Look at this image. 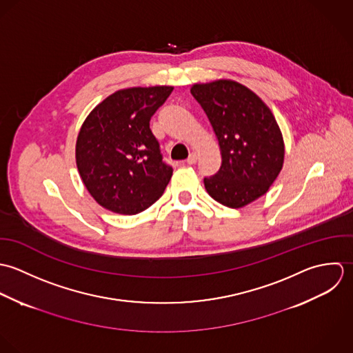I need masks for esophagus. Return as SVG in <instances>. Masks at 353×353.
I'll return each instance as SVG.
<instances>
[{
	"label": "esophagus",
	"instance_id": "obj_1",
	"mask_svg": "<svg viewBox=\"0 0 353 353\" xmlns=\"http://www.w3.org/2000/svg\"><path fill=\"white\" fill-rule=\"evenodd\" d=\"M196 161H198V154H196V152H191L190 157H188V159H187V163H188V165H195Z\"/></svg>",
	"mask_w": 353,
	"mask_h": 353
}]
</instances>
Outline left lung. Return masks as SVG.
<instances>
[{
  "instance_id": "left-lung-1",
  "label": "left lung",
  "mask_w": 353,
  "mask_h": 353,
  "mask_svg": "<svg viewBox=\"0 0 353 353\" xmlns=\"http://www.w3.org/2000/svg\"><path fill=\"white\" fill-rule=\"evenodd\" d=\"M191 94L205 110L219 143V170L205 177L214 201L240 209L262 195L281 172L283 141L265 102L233 80L195 84Z\"/></svg>"
}]
</instances>
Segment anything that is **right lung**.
Here are the masks:
<instances>
[{"mask_svg":"<svg viewBox=\"0 0 353 353\" xmlns=\"http://www.w3.org/2000/svg\"><path fill=\"white\" fill-rule=\"evenodd\" d=\"M173 87H132L103 99L83 123L76 165L91 196L105 209L134 215L163 194L173 169L163 161L150 120Z\"/></svg>","mask_w":353,"mask_h":353,"instance_id":"right-lung-1","label":"right lung"}]
</instances>
